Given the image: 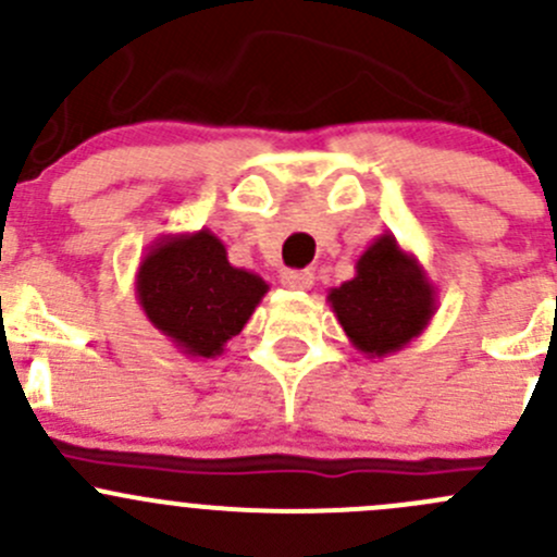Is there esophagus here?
Wrapping results in <instances>:
<instances>
[{
	"mask_svg": "<svg viewBox=\"0 0 557 557\" xmlns=\"http://www.w3.org/2000/svg\"><path fill=\"white\" fill-rule=\"evenodd\" d=\"M280 283L290 290H310L314 285V274L310 269H285V272L280 274Z\"/></svg>",
	"mask_w": 557,
	"mask_h": 557,
	"instance_id": "34e87169",
	"label": "esophagus"
}]
</instances>
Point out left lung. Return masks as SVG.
<instances>
[{
	"label": "left lung",
	"instance_id": "8db88e82",
	"mask_svg": "<svg viewBox=\"0 0 557 557\" xmlns=\"http://www.w3.org/2000/svg\"><path fill=\"white\" fill-rule=\"evenodd\" d=\"M329 305L358 352L385 358L423 334L436 288L412 252L380 234L356 261V277L329 290Z\"/></svg>",
	"mask_w": 557,
	"mask_h": 557
}]
</instances>
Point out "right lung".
<instances>
[{
  "instance_id": "add662e5",
  "label": "right lung",
  "mask_w": 557,
  "mask_h": 557,
  "mask_svg": "<svg viewBox=\"0 0 557 557\" xmlns=\"http://www.w3.org/2000/svg\"><path fill=\"white\" fill-rule=\"evenodd\" d=\"M137 301L153 329L190 358L221 356L261 305L269 285L228 263L226 245L210 232L164 234L137 269Z\"/></svg>"
}]
</instances>
